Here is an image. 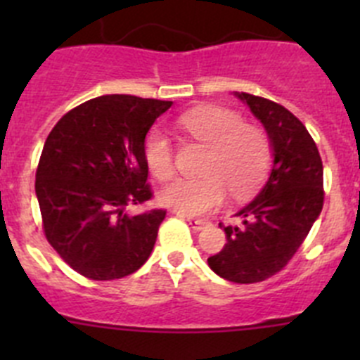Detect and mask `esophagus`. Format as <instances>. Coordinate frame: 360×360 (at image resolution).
Instances as JSON below:
<instances>
[{"label": "esophagus", "instance_id": "34e87169", "mask_svg": "<svg viewBox=\"0 0 360 360\" xmlns=\"http://www.w3.org/2000/svg\"><path fill=\"white\" fill-rule=\"evenodd\" d=\"M180 216H182V218H186L187 224L195 229V231H202V229L207 225V221H205V219H196V218H191V216H184V214H180Z\"/></svg>", "mask_w": 360, "mask_h": 360}]
</instances>
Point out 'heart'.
Returning <instances> with one entry per match:
<instances>
[{
	"label": "heart",
	"instance_id": "b5f03b06",
	"mask_svg": "<svg viewBox=\"0 0 360 360\" xmlns=\"http://www.w3.org/2000/svg\"><path fill=\"white\" fill-rule=\"evenodd\" d=\"M178 126L202 144L209 155L202 167L203 178H178L162 187L158 202L186 216H200L218 209L227 191L245 198L265 178L272 160V146L263 129L247 126L243 117L225 108L205 106L184 113ZM144 160L158 180L173 174V146L169 136L153 129L144 142Z\"/></svg>",
	"mask_w": 360,
	"mask_h": 360
}]
</instances>
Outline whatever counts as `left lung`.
Wrapping results in <instances>:
<instances>
[{
  "mask_svg": "<svg viewBox=\"0 0 360 360\" xmlns=\"http://www.w3.org/2000/svg\"><path fill=\"white\" fill-rule=\"evenodd\" d=\"M265 128L272 169L262 191L236 212L241 225L224 227L227 243L207 259L212 272L232 283H257L292 259L323 209V162L303 126L269 98L238 94Z\"/></svg>",
  "mask_w": 360,
  "mask_h": 360,
  "instance_id": "1",
  "label": "left lung"
}]
</instances>
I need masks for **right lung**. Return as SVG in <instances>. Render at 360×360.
I'll return each mask as SVG.
<instances>
[{
    "label": "right lung",
    "instance_id": "obj_1",
    "mask_svg": "<svg viewBox=\"0 0 360 360\" xmlns=\"http://www.w3.org/2000/svg\"><path fill=\"white\" fill-rule=\"evenodd\" d=\"M171 101L103 95L68 111L44 142L36 173L46 240L84 278L110 281L148 262L165 211L131 216L151 198L144 142Z\"/></svg>",
    "mask_w": 360,
    "mask_h": 360
}]
</instances>
